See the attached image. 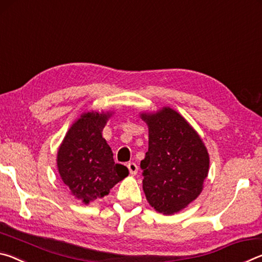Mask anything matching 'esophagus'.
Here are the masks:
<instances>
[{
    "instance_id": "34e87169",
    "label": "esophagus",
    "mask_w": 262,
    "mask_h": 262,
    "mask_svg": "<svg viewBox=\"0 0 262 262\" xmlns=\"http://www.w3.org/2000/svg\"><path fill=\"white\" fill-rule=\"evenodd\" d=\"M127 167H128V170H129V173H130L132 176H135V174L137 173V170H139V167H137L136 164L133 163V162L128 163V164H127Z\"/></svg>"
}]
</instances>
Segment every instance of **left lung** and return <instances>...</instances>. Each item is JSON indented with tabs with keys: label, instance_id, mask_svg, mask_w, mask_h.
<instances>
[{
	"label": "left lung",
	"instance_id": "obj_1",
	"mask_svg": "<svg viewBox=\"0 0 262 262\" xmlns=\"http://www.w3.org/2000/svg\"><path fill=\"white\" fill-rule=\"evenodd\" d=\"M149 128V148L141 161L149 205L164 215L179 212L194 201L209 171V154L200 135L170 107L141 113Z\"/></svg>",
	"mask_w": 262,
	"mask_h": 262
}]
</instances>
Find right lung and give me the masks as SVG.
I'll list each match as a JSON object with an SVG mask.
<instances>
[{"instance_id": "1", "label": "right lung", "mask_w": 262, "mask_h": 262, "mask_svg": "<svg viewBox=\"0 0 262 262\" xmlns=\"http://www.w3.org/2000/svg\"><path fill=\"white\" fill-rule=\"evenodd\" d=\"M111 112H85L66 134L57 151L60 177L75 198L88 205L104 198L110 189L129 174L115 164L113 152L101 135Z\"/></svg>"}]
</instances>
